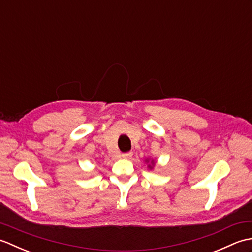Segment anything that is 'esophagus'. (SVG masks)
Wrapping results in <instances>:
<instances>
[{"label": "esophagus", "instance_id": "obj_1", "mask_svg": "<svg viewBox=\"0 0 252 252\" xmlns=\"http://www.w3.org/2000/svg\"><path fill=\"white\" fill-rule=\"evenodd\" d=\"M132 155H133L132 152H127V153H123L121 156H122V158H125V159H130L132 157Z\"/></svg>", "mask_w": 252, "mask_h": 252}]
</instances>
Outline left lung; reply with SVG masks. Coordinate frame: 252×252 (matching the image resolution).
I'll list each match as a JSON object with an SVG mask.
<instances>
[{
  "label": "left lung",
  "instance_id": "left-lung-1",
  "mask_svg": "<svg viewBox=\"0 0 252 252\" xmlns=\"http://www.w3.org/2000/svg\"><path fill=\"white\" fill-rule=\"evenodd\" d=\"M152 163H153V161H152ZM149 168H151V169H152V168H153V165H149Z\"/></svg>",
  "mask_w": 252,
  "mask_h": 252
}]
</instances>
